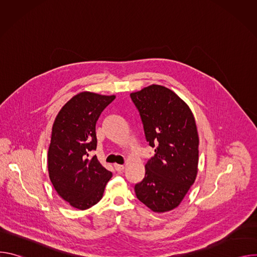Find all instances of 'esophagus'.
<instances>
[{"instance_id":"34e87169","label":"esophagus","mask_w":257,"mask_h":257,"mask_svg":"<svg viewBox=\"0 0 257 257\" xmlns=\"http://www.w3.org/2000/svg\"><path fill=\"white\" fill-rule=\"evenodd\" d=\"M114 167H115L116 171H118V172L123 171V170H124V168H125L123 165H118V164H115V165H114Z\"/></svg>"}]
</instances>
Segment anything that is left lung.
<instances>
[{"mask_svg":"<svg viewBox=\"0 0 257 257\" xmlns=\"http://www.w3.org/2000/svg\"><path fill=\"white\" fill-rule=\"evenodd\" d=\"M145 138L155 156L134 187L137 198L155 212L176 208L195 182L199 137L189 105L171 89L153 84L130 93Z\"/></svg>","mask_w":257,"mask_h":257,"instance_id":"1","label":"left lung"}]
</instances>
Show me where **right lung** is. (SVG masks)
<instances>
[{
	"mask_svg": "<svg viewBox=\"0 0 257 257\" xmlns=\"http://www.w3.org/2000/svg\"><path fill=\"white\" fill-rule=\"evenodd\" d=\"M116 95L82 91L69 99L58 113L48 152V170L57 193L71 206L84 210L103 195L112 173L88 158L96 149L95 125Z\"/></svg>",
	"mask_w": 257,
	"mask_h": 257,
	"instance_id": "1",
	"label": "right lung"
}]
</instances>
